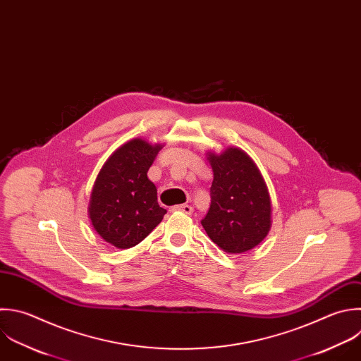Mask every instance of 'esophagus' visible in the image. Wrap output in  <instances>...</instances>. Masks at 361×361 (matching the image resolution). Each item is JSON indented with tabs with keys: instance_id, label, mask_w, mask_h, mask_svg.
<instances>
[{
	"instance_id": "obj_1",
	"label": "esophagus",
	"mask_w": 361,
	"mask_h": 361,
	"mask_svg": "<svg viewBox=\"0 0 361 361\" xmlns=\"http://www.w3.org/2000/svg\"><path fill=\"white\" fill-rule=\"evenodd\" d=\"M171 210L172 212H182L185 214H192L193 213V207L189 206V204H178V206H173Z\"/></svg>"
}]
</instances>
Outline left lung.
I'll return each mask as SVG.
<instances>
[{"label":"left lung","mask_w":361,"mask_h":361,"mask_svg":"<svg viewBox=\"0 0 361 361\" xmlns=\"http://www.w3.org/2000/svg\"><path fill=\"white\" fill-rule=\"evenodd\" d=\"M210 209L202 220L210 240L228 254L258 245L271 227V199L255 162L240 148L209 152Z\"/></svg>","instance_id":"obj_1"}]
</instances>
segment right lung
Wrapping results in <instances>:
<instances>
[{"instance_id":"right-lung-1","label":"right lung","mask_w":361,"mask_h":361,"mask_svg":"<svg viewBox=\"0 0 361 361\" xmlns=\"http://www.w3.org/2000/svg\"><path fill=\"white\" fill-rule=\"evenodd\" d=\"M162 145L135 138L106 161L94 182L89 217L97 234L117 248L141 243L164 219L147 173Z\"/></svg>"}]
</instances>
